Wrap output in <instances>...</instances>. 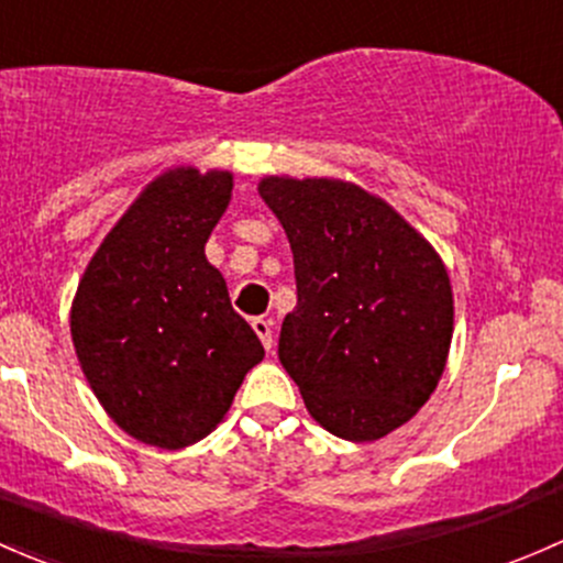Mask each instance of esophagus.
Instances as JSON below:
<instances>
[{"label":"esophagus","instance_id":"esophagus-1","mask_svg":"<svg viewBox=\"0 0 563 563\" xmlns=\"http://www.w3.org/2000/svg\"><path fill=\"white\" fill-rule=\"evenodd\" d=\"M252 328H254V333L260 335V341H263L265 350H268V352L274 350V330H271L268 317H254Z\"/></svg>","mask_w":563,"mask_h":563}]
</instances>
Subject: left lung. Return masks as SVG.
I'll list each match as a JSON object with an SVG mask.
<instances>
[{
  "instance_id": "left-lung-1",
  "label": "left lung",
  "mask_w": 563,
  "mask_h": 563,
  "mask_svg": "<svg viewBox=\"0 0 563 563\" xmlns=\"http://www.w3.org/2000/svg\"><path fill=\"white\" fill-rule=\"evenodd\" d=\"M257 189L287 233L298 284L282 366L324 431L346 442L387 437L448 366L455 309L442 257L357 184L265 176Z\"/></svg>"
}]
</instances>
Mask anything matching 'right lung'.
Instances as JSON below:
<instances>
[{
  "label": "right lung",
  "mask_w": 563,
  "mask_h": 563,
  "mask_svg": "<svg viewBox=\"0 0 563 563\" xmlns=\"http://www.w3.org/2000/svg\"><path fill=\"white\" fill-rule=\"evenodd\" d=\"M230 195L228 170L156 176L100 243L75 292L69 333L86 382L110 420L143 444L200 442L265 357L206 260Z\"/></svg>",
  "instance_id": "add662e5"
}]
</instances>
